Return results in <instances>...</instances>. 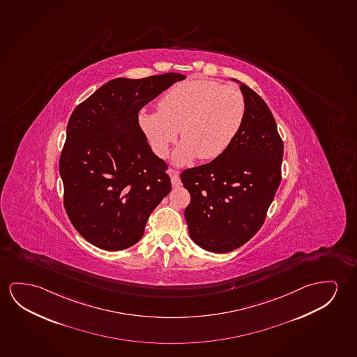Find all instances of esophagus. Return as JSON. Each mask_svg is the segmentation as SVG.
Instances as JSON below:
<instances>
[{"mask_svg": "<svg viewBox=\"0 0 357 357\" xmlns=\"http://www.w3.org/2000/svg\"><path fill=\"white\" fill-rule=\"evenodd\" d=\"M170 181H172V185L173 188L181 187V178H179V173L176 172V170H170Z\"/></svg>", "mask_w": 357, "mask_h": 357, "instance_id": "34e87169", "label": "esophagus"}]
</instances>
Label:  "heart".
I'll return each instance as SVG.
<instances>
[{"label": "heart", "instance_id": "1", "mask_svg": "<svg viewBox=\"0 0 357 357\" xmlns=\"http://www.w3.org/2000/svg\"><path fill=\"white\" fill-rule=\"evenodd\" d=\"M246 102L240 89L208 79L178 82L159 100L158 110L143 111L139 126L165 157L181 128L183 142L173 154L176 165H189L199 157L210 160L225 153L241 130Z\"/></svg>", "mask_w": 357, "mask_h": 357}]
</instances>
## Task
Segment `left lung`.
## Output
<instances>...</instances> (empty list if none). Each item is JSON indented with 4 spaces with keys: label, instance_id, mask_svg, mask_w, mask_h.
<instances>
[{
    "label": "left lung",
    "instance_id": "obj_1",
    "mask_svg": "<svg viewBox=\"0 0 357 357\" xmlns=\"http://www.w3.org/2000/svg\"><path fill=\"white\" fill-rule=\"evenodd\" d=\"M232 80L246 102L241 130L225 153L181 176L192 198L184 213L189 235L215 253L236 250L259 230L280 187L283 159L268 106L246 84Z\"/></svg>",
    "mask_w": 357,
    "mask_h": 357
}]
</instances>
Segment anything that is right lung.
Returning <instances> with one entry per match:
<instances>
[{
    "instance_id": "1",
    "label": "right lung",
    "mask_w": 357,
    "mask_h": 357,
    "mask_svg": "<svg viewBox=\"0 0 357 357\" xmlns=\"http://www.w3.org/2000/svg\"><path fill=\"white\" fill-rule=\"evenodd\" d=\"M184 79L179 73L117 77L73 111L59 162L64 206L93 246L120 251L135 245L170 192L167 165L149 147L138 112Z\"/></svg>"
}]
</instances>
